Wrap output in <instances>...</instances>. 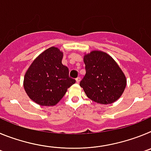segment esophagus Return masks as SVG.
I'll use <instances>...</instances> for the list:
<instances>
[{"instance_id":"obj_1","label":"esophagus","mask_w":151,"mask_h":151,"mask_svg":"<svg viewBox=\"0 0 151 151\" xmlns=\"http://www.w3.org/2000/svg\"><path fill=\"white\" fill-rule=\"evenodd\" d=\"M76 83H79V82H80V78H79V77H78V78H77L76 79Z\"/></svg>"}]
</instances>
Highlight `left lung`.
<instances>
[{
    "mask_svg": "<svg viewBox=\"0 0 151 151\" xmlns=\"http://www.w3.org/2000/svg\"><path fill=\"white\" fill-rule=\"evenodd\" d=\"M86 73L80 82L87 97L101 104H110L123 94L127 80L112 57L101 50L84 56Z\"/></svg>",
    "mask_w": 151,
    "mask_h": 151,
    "instance_id": "1",
    "label": "left lung"
}]
</instances>
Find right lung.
Listing matches in <instances>:
<instances>
[{
    "label": "right lung",
    "instance_id": "right-lung-1",
    "mask_svg": "<svg viewBox=\"0 0 151 151\" xmlns=\"http://www.w3.org/2000/svg\"><path fill=\"white\" fill-rule=\"evenodd\" d=\"M63 56L59 48L49 47L36 57L25 74L24 89L29 98L41 106L56 105L76 83L62 64Z\"/></svg>",
    "mask_w": 151,
    "mask_h": 151
}]
</instances>
